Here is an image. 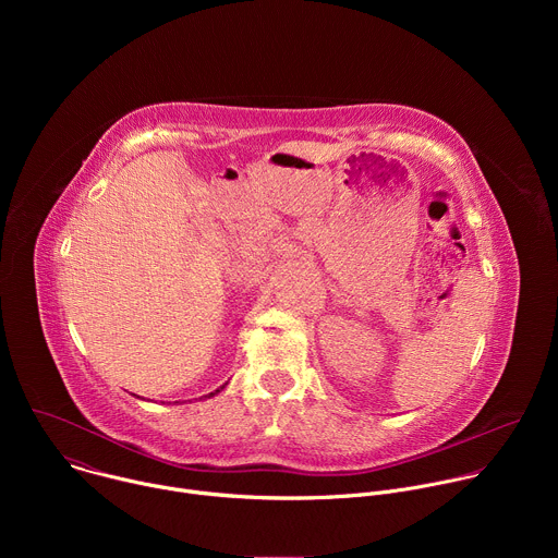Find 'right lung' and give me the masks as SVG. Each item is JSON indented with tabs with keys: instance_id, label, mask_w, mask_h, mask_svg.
Listing matches in <instances>:
<instances>
[{
	"instance_id": "add662e5",
	"label": "right lung",
	"mask_w": 558,
	"mask_h": 558,
	"mask_svg": "<svg viewBox=\"0 0 558 558\" xmlns=\"http://www.w3.org/2000/svg\"><path fill=\"white\" fill-rule=\"evenodd\" d=\"M220 388H222V386H220ZM220 388H218V390H214V392H209V395H216V392H220Z\"/></svg>"
}]
</instances>
